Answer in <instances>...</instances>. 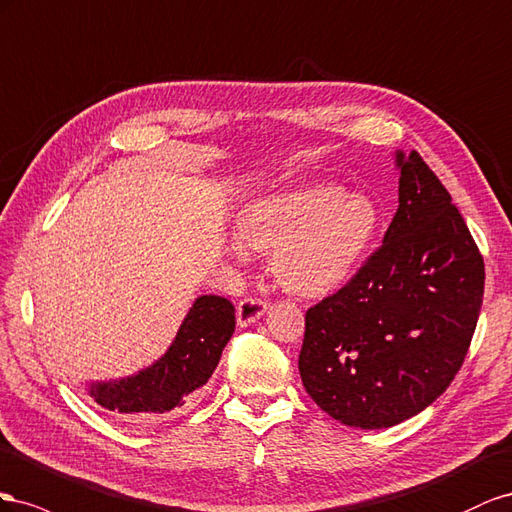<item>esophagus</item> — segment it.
<instances>
[{
	"label": "esophagus",
	"mask_w": 512,
	"mask_h": 512,
	"mask_svg": "<svg viewBox=\"0 0 512 512\" xmlns=\"http://www.w3.org/2000/svg\"><path fill=\"white\" fill-rule=\"evenodd\" d=\"M266 302L259 300V298H244L240 304H238V324L242 328L255 324V321L266 313Z\"/></svg>",
	"instance_id": "34e87169"
}]
</instances>
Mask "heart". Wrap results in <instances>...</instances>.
Returning a JSON list of instances; mask_svg holds the SVG:
<instances>
[{
	"label": "heart",
	"mask_w": 512,
	"mask_h": 512,
	"mask_svg": "<svg viewBox=\"0 0 512 512\" xmlns=\"http://www.w3.org/2000/svg\"><path fill=\"white\" fill-rule=\"evenodd\" d=\"M382 227L373 197L315 182L248 201L236 218V257L270 255L276 283L304 298L341 289Z\"/></svg>",
	"instance_id": "b5f03b06"
}]
</instances>
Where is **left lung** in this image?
I'll return each mask as SVG.
<instances>
[{
    "instance_id": "left-lung-1",
    "label": "left lung",
    "mask_w": 512,
    "mask_h": 512,
    "mask_svg": "<svg viewBox=\"0 0 512 512\" xmlns=\"http://www.w3.org/2000/svg\"><path fill=\"white\" fill-rule=\"evenodd\" d=\"M399 208L384 244L337 294L306 311L302 384L334 420L386 429L450 386L483 306L485 261L418 152L394 154Z\"/></svg>"
}]
</instances>
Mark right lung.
<instances>
[{"instance_id": "obj_1", "label": "right lung", "mask_w": 512, "mask_h": 512, "mask_svg": "<svg viewBox=\"0 0 512 512\" xmlns=\"http://www.w3.org/2000/svg\"><path fill=\"white\" fill-rule=\"evenodd\" d=\"M236 328V309L223 296H199L167 352L148 369L111 382H92L90 397L124 420H163L184 410L212 377Z\"/></svg>"}]
</instances>
